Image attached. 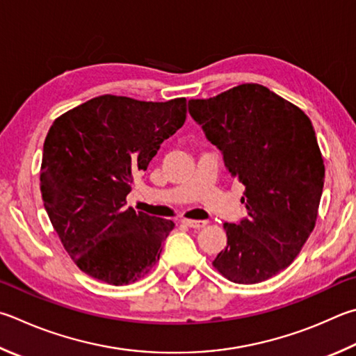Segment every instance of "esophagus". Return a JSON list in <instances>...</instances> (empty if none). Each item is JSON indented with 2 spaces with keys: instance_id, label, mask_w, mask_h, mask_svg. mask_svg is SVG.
<instances>
[{
  "instance_id": "34e87169",
  "label": "esophagus",
  "mask_w": 356,
  "mask_h": 356,
  "mask_svg": "<svg viewBox=\"0 0 356 356\" xmlns=\"http://www.w3.org/2000/svg\"><path fill=\"white\" fill-rule=\"evenodd\" d=\"M182 222L191 229H200L207 224V221H196V219H182Z\"/></svg>"
}]
</instances>
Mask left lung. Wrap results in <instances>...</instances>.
I'll return each mask as SVG.
<instances>
[{"label": "left lung", "instance_id": "1", "mask_svg": "<svg viewBox=\"0 0 356 356\" xmlns=\"http://www.w3.org/2000/svg\"><path fill=\"white\" fill-rule=\"evenodd\" d=\"M188 112L245 186L248 216L224 224L227 245L213 266L241 285L268 280L294 260L318 218L325 170L312 121L258 83L190 99Z\"/></svg>", "mask_w": 356, "mask_h": 356}]
</instances>
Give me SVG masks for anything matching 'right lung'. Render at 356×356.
I'll list each match as a JSON object with an SVG mask.
<instances>
[{"label": "right lung", "instance_id": "obj_1", "mask_svg": "<svg viewBox=\"0 0 356 356\" xmlns=\"http://www.w3.org/2000/svg\"><path fill=\"white\" fill-rule=\"evenodd\" d=\"M186 99L99 96L57 118L42 157V196L63 248L81 270L127 285L157 263L170 219L126 207L134 177L184 126Z\"/></svg>", "mask_w": 356, "mask_h": 356}]
</instances>
